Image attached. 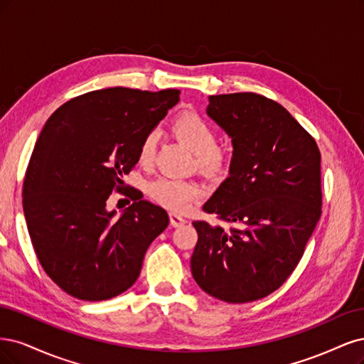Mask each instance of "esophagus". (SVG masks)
I'll list each match as a JSON object with an SVG mask.
<instances>
[{"label":"esophagus","instance_id":"esophagus-1","mask_svg":"<svg viewBox=\"0 0 364 364\" xmlns=\"http://www.w3.org/2000/svg\"><path fill=\"white\" fill-rule=\"evenodd\" d=\"M169 220H171L172 227H181L186 224V219L180 215H175V213H169Z\"/></svg>","mask_w":364,"mask_h":364}]
</instances>
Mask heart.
<instances>
[{"mask_svg":"<svg viewBox=\"0 0 364 364\" xmlns=\"http://www.w3.org/2000/svg\"><path fill=\"white\" fill-rule=\"evenodd\" d=\"M172 130L183 144L196 156V165L205 172H218L225 166V152L218 148V133L201 116L187 113L181 114L172 124ZM159 142L157 132H148L139 146V161L149 163L154 159ZM201 184L191 180H177L159 177L148 184V195L159 205L172 212H186L195 201L203 196Z\"/></svg>","mask_w":364,"mask_h":364,"instance_id":"b5f03b06","label":"heart"}]
</instances>
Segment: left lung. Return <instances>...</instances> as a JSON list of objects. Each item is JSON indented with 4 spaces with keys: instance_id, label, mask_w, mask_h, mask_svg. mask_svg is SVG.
<instances>
[{
    "instance_id": "8db88e82",
    "label": "left lung",
    "mask_w": 364,
    "mask_h": 364,
    "mask_svg": "<svg viewBox=\"0 0 364 364\" xmlns=\"http://www.w3.org/2000/svg\"><path fill=\"white\" fill-rule=\"evenodd\" d=\"M207 114L231 137L232 157L203 208L231 228L193 222L191 271L210 296L257 301L295 271L321 218V152L283 105L257 93L208 97Z\"/></svg>"
}]
</instances>
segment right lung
<instances>
[{"mask_svg":"<svg viewBox=\"0 0 364 364\" xmlns=\"http://www.w3.org/2000/svg\"><path fill=\"white\" fill-rule=\"evenodd\" d=\"M180 101V92L110 87L60 105L46 121L28 163L24 215L43 271L68 295L104 301L130 289L168 213L132 192L118 215L113 189L139 161L148 132Z\"/></svg>","mask_w":364,"mask_h":364,"instance_id":"obj_1","label":"right lung"}]
</instances>
